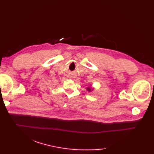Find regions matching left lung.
Listing matches in <instances>:
<instances>
[{"mask_svg":"<svg viewBox=\"0 0 154 154\" xmlns=\"http://www.w3.org/2000/svg\"><path fill=\"white\" fill-rule=\"evenodd\" d=\"M87 90L90 92V91H91V87H87Z\"/></svg>","mask_w":154,"mask_h":154,"instance_id":"obj_1","label":"left lung"}]
</instances>
